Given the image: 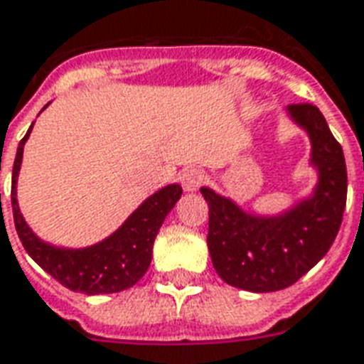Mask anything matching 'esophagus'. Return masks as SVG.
Returning a JSON list of instances; mask_svg holds the SVG:
<instances>
[{
  "label": "esophagus",
  "mask_w": 364,
  "mask_h": 364,
  "mask_svg": "<svg viewBox=\"0 0 364 364\" xmlns=\"http://www.w3.org/2000/svg\"><path fill=\"white\" fill-rule=\"evenodd\" d=\"M204 183V173L200 169H185L181 173V185L183 189L187 191V193H195V191L200 189V185Z\"/></svg>",
  "instance_id": "obj_1"
}]
</instances>
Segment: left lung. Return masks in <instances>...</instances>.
<instances>
[{
    "label": "left lung",
    "mask_w": 364,
    "mask_h": 364,
    "mask_svg": "<svg viewBox=\"0 0 364 364\" xmlns=\"http://www.w3.org/2000/svg\"><path fill=\"white\" fill-rule=\"evenodd\" d=\"M285 115L311 141L309 168L316 181L306 195L279 212H250L210 187L200 189L210 208L212 264L225 284L245 291H279L303 278L330 250L346 210V158L324 115L312 104L287 106Z\"/></svg>",
    "instance_id": "obj_1"
}]
</instances>
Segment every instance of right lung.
I'll return each mask as SVG.
<instances>
[{
  "label": "right lung",
  "instance_id": "add662e5",
  "mask_svg": "<svg viewBox=\"0 0 364 364\" xmlns=\"http://www.w3.org/2000/svg\"><path fill=\"white\" fill-rule=\"evenodd\" d=\"M52 102H48L42 107V112ZM32 127L34 121L23 141L18 142L17 156L13 164V177H11V206H13L15 228L24 250L40 268H44L52 278L58 279L59 284L65 285L71 291L102 295V293H119L133 287L146 274L152 260L154 239L166 216L181 198V185L169 183L156 191L154 195L144 198L141 206L133 210V214L112 235H107L98 243L80 249L48 243L40 239L26 223L17 200L18 171L23 164L24 144L31 136Z\"/></svg>",
  "mask_w": 364,
  "mask_h": 364
}]
</instances>
